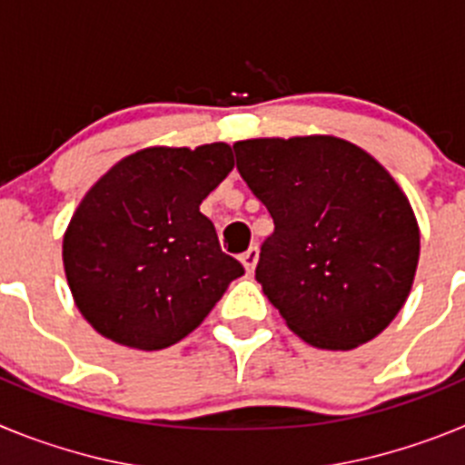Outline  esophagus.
Returning <instances> with one entry per match:
<instances>
[{"label": "esophagus", "mask_w": 465, "mask_h": 465, "mask_svg": "<svg viewBox=\"0 0 465 465\" xmlns=\"http://www.w3.org/2000/svg\"><path fill=\"white\" fill-rule=\"evenodd\" d=\"M240 261L242 265H244L246 272L252 274L253 270H256V262H258V246H249V249L240 256Z\"/></svg>", "instance_id": "esophagus-1"}]
</instances>
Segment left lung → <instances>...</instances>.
<instances>
[{
    "label": "left lung",
    "mask_w": 465,
    "mask_h": 465,
    "mask_svg": "<svg viewBox=\"0 0 465 465\" xmlns=\"http://www.w3.org/2000/svg\"><path fill=\"white\" fill-rule=\"evenodd\" d=\"M268 207L256 279L298 338L347 351L396 319L412 291L419 223L408 195L356 143L332 134L232 143Z\"/></svg>",
    "instance_id": "8db88e82"
}]
</instances>
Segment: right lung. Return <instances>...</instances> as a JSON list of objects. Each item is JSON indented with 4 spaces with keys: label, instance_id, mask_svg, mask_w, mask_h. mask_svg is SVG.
I'll use <instances>...</instances> for the list:
<instances>
[{
    "label": "right lung",
    "instance_id": "obj_1",
    "mask_svg": "<svg viewBox=\"0 0 465 465\" xmlns=\"http://www.w3.org/2000/svg\"><path fill=\"white\" fill-rule=\"evenodd\" d=\"M232 167L225 142L149 146L85 193L64 230L63 262L74 302L100 335L142 351L172 347L244 274L200 212Z\"/></svg>",
    "mask_w": 465,
    "mask_h": 465
}]
</instances>
